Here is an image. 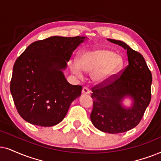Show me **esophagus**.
Listing matches in <instances>:
<instances>
[{
  "instance_id": "1",
  "label": "esophagus",
  "mask_w": 161,
  "mask_h": 161,
  "mask_svg": "<svg viewBox=\"0 0 161 161\" xmlns=\"http://www.w3.org/2000/svg\"><path fill=\"white\" fill-rule=\"evenodd\" d=\"M82 94H87V95H88V94L91 93V91H90V90L87 88V87H84L82 88Z\"/></svg>"
}]
</instances>
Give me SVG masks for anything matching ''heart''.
<instances>
[{"mask_svg":"<svg viewBox=\"0 0 161 161\" xmlns=\"http://www.w3.org/2000/svg\"><path fill=\"white\" fill-rule=\"evenodd\" d=\"M123 65V59L119 55L107 48H94L83 51L78 57V63L73 61L70 64L71 71L81 76L82 70L93 73L92 79L97 84L110 81Z\"/></svg>","mask_w":161,"mask_h":161,"instance_id":"obj_1","label":"heart"}]
</instances>
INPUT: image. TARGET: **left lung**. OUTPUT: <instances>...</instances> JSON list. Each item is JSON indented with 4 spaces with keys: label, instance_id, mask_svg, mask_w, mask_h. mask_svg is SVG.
Here are the masks:
<instances>
[{
    "label": "left lung",
    "instance_id": "8db88e82",
    "mask_svg": "<svg viewBox=\"0 0 161 161\" xmlns=\"http://www.w3.org/2000/svg\"><path fill=\"white\" fill-rule=\"evenodd\" d=\"M108 40L127 50L129 65L112 81L92 88L91 119L100 131L117 134L132 130L141 121L151 100L153 77L140 53L120 40ZM127 97L133 102L129 108L123 104Z\"/></svg>",
    "mask_w": 161,
    "mask_h": 161
}]
</instances>
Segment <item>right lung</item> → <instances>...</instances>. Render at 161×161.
<instances>
[{
  "label": "right lung",
  "mask_w": 161,
  "mask_h": 161,
  "mask_svg": "<svg viewBox=\"0 0 161 161\" xmlns=\"http://www.w3.org/2000/svg\"><path fill=\"white\" fill-rule=\"evenodd\" d=\"M86 37L53 36L29 45L14 63L10 91L25 121L41 127L59 124L82 87L66 80L63 70Z\"/></svg>",
  "instance_id": "obj_1"
}]
</instances>
